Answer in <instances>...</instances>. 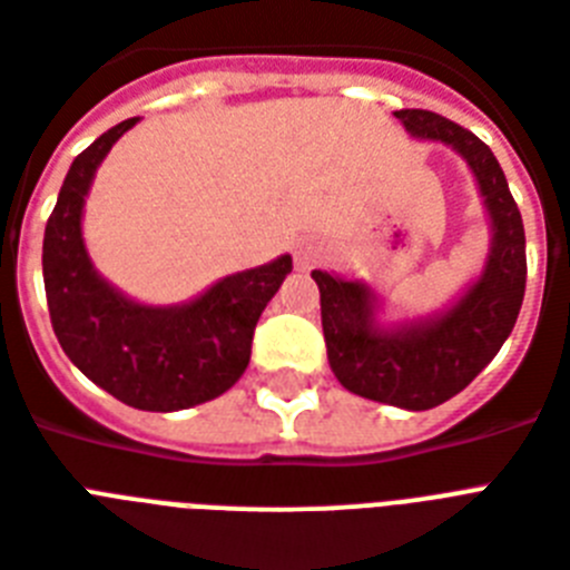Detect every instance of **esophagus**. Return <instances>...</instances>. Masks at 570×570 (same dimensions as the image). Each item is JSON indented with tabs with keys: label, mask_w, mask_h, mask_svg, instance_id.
I'll return each instance as SVG.
<instances>
[{
	"label": "esophagus",
	"mask_w": 570,
	"mask_h": 570,
	"mask_svg": "<svg viewBox=\"0 0 570 570\" xmlns=\"http://www.w3.org/2000/svg\"><path fill=\"white\" fill-rule=\"evenodd\" d=\"M322 257V245L320 242L313 239H302L298 245H295V263L302 268H311L316 259Z\"/></svg>",
	"instance_id": "34e87169"
}]
</instances>
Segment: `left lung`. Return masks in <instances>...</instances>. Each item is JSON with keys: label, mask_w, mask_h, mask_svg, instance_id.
Returning a JSON list of instances; mask_svg holds the SVG:
<instances>
[{"label": "left lung", "mask_w": 570, "mask_h": 570, "mask_svg": "<svg viewBox=\"0 0 570 570\" xmlns=\"http://www.w3.org/2000/svg\"><path fill=\"white\" fill-rule=\"evenodd\" d=\"M411 138L452 147L468 163L491 224L485 266L438 313L384 320V302L366 281L316 268L322 331L337 381L357 396L429 411L468 387L512 334L527 289V236L505 174L485 141L425 109L393 111Z\"/></svg>", "instance_id": "obj_1"}]
</instances>
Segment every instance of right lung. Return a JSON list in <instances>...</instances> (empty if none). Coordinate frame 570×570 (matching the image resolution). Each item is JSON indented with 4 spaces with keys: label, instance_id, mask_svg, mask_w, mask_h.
<instances>
[{
    "label": "right lung",
    "instance_id": "obj_1",
    "mask_svg": "<svg viewBox=\"0 0 570 570\" xmlns=\"http://www.w3.org/2000/svg\"><path fill=\"white\" fill-rule=\"evenodd\" d=\"M129 118L76 156L43 233V286L52 331L82 375L138 411H183L222 396L248 370L259 313L275 298L293 257L215 281L180 304H145L94 268L82 236L94 174Z\"/></svg>",
    "mask_w": 570,
    "mask_h": 570
}]
</instances>
